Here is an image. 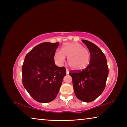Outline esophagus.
Instances as JSON below:
<instances>
[{"mask_svg": "<svg viewBox=\"0 0 127 127\" xmlns=\"http://www.w3.org/2000/svg\"><path fill=\"white\" fill-rule=\"evenodd\" d=\"M69 73V71L68 69L66 68V74H68Z\"/></svg>", "mask_w": 127, "mask_h": 127, "instance_id": "esophagus-1", "label": "esophagus"}]
</instances>
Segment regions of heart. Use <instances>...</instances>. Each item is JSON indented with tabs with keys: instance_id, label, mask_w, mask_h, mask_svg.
<instances>
[{
	"instance_id": "heart-1",
	"label": "heart",
	"mask_w": 127,
	"mask_h": 127,
	"mask_svg": "<svg viewBox=\"0 0 127 127\" xmlns=\"http://www.w3.org/2000/svg\"><path fill=\"white\" fill-rule=\"evenodd\" d=\"M66 57L68 63L72 69L81 71L89 66L91 60L89 51L78 42H66L63 44L62 50H57L54 54L55 63L62 65L65 63Z\"/></svg>"
}]
</instances>
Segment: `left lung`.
I'll use <instances>...</instances> for the list:
<instances>
[{"mask_svg":"<svg viewBox=\"0 0 127 127\" xmlns=\"http://www.w3.org/2000/svg\"><path fill=\"white\" fill-rule=\"evenodd\" d=\"M85 43L89 49L91 60L89 66L81 71H72L73 86L76 97L83 102H90L97 98L104 91L109 69L106 58L101 49L86 40Z\"/></svg>","mask_w":127,"mask_h":127,"instance_id":"left-lung-1","label":"left lung"}]
</instances>
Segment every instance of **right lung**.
I'll use <instances>...</instances> for the list:
<instances>
[{"label":"right lung","instance_id":"1","mask_svg":"<svg viewBox=\"0 0 127 127\" xmlns=\"http://www.w3.org/2000/svg\"><path fill=\"white\" fill-rule=\"evenodd\" d=\"M59 42H43L26 55L22 68L23 86L34 100L46 103L55 99L64 77V66L55 64L54 56Z\"/></svg>","mask_w":127,"mask_h":127}]
</instances>
